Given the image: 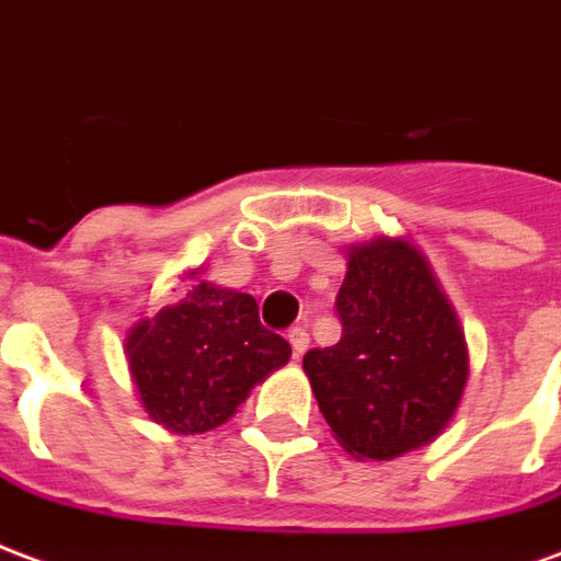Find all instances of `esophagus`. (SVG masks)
<instances>
[{"mask_svg":"<svg viewBox=\"0 0 561 561\" xmlns=\"http://www.w3.org/2000/svg\"><path fill=\"white\" fill-rule=\"evenodd\" d=\"M289 343H293V355L296 358H301V355L308 353V346H310V337H308V331L301 329V325H296V329H289Z\"/></svg>","mask_w":561,"mask_h":561,"instance_id":"esophagus-1","label":"esophagus"}]
</instances>
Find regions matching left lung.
Listing matches in <instances>:
<instances>
[{
  "label": "left lung",
  "instance_id": "1",
  "mask_svg": "<svg viewBox=\"0 0 561 561\" xmlns=\"http://www.w3.org/2000/svg\"><path fill=\"white\" fill-rule=\"evenodd\" d=\"M341 341L305 355L334 439L355 460H394L451 424L469 350L427 256L400 236L346 248Z\"/></svg>",
  "mask_w": 561,
  "mask_h": 561
}]
</instances>
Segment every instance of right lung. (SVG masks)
Returning <instances> with one entry per match:
<instances>
[{
    "instance_id": "1",
    "label": "right lung",
    "mask_w": 561,
    "mask_h": 561,
    "mask_svg": "<svg viewBox=\"0 0 561 561\" xmlns=\"http://www.w3.org/2000/svg\"><path fill=\"white\" fill-rule=\"evenodd\" d=\"M134 322L125 337L130 382L151 421L170 433H206L230 421L253 386L289 362V343L260 322L248 293L199 280Z\"/></svg>"
}]
</instances>
